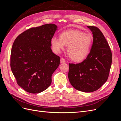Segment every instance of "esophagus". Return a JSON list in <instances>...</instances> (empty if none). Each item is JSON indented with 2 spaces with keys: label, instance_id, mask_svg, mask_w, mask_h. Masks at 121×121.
I'll return each instance as SVG.
<instances>
[{
  "label": "esophagus",
  "instance_id": "34e87169",
  "mask_svg": "<svg viewBox=\"0 0 121 121\" xmlns=\"http://www.w3.org/2000/svg\"><path fill=\"white\" fill-rule=\"evenodd\" d=\"M65 60L64 59V58H60V63H65Z\"/></svg>",
  "mask_w": 121,
  "mask_h": 121
}]
</instances>
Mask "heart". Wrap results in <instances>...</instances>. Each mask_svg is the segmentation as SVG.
<instances>
[{"label":"heart","mask_w":121,"mask_h":121,"mask_svg":"<svg viewBox=\"0 0 121 121\" xmlns=\"http://www.w3.org/2000/svg\"><path fill=\"white\" fill-rule=\"evenodd\" d=\"M93 38L91 34L78 30H69L61 33L60 38L53 37L50 44L53 52L59 53L67 47V52L73 60L81 61L89 54L92 44Z\"/></svg>","instance_id":"heart-1"}]
</instances>
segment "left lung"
<instances>
[{"label":"left lung","mask_w":121,"mask_h":121,"mask_svg":"<svg viewBox=\"0 0 121 121\" xmlns=\"http://www.w3.org/2000/svg\"><path fill=\"white\" fill-rule=\"evenodd\" d=\"M92 32L93 41L86 58L78 64L69 65L68 77L73 87L84 92L98 90L108 79L112 53L108 42L99 29L87 26Z\"/></svg>","instance_id":"left-lung-1"}]
</instances>
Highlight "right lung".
<instances>
[{
    "label": "right lung",
    "instance_id": "right-lung-1",
    "mask_svg": "<svg viewBox=\"0 0 121 121\" xmlns=\"http://www.w3.org/2000/svg\"><path fill=\"white\" fill-rule=\"evenodd\" d=\"M53 24L31 28L14 40L10 68L17 84L27 92L38 93L48 88L60 57L52 52L50 40L56 30Z\"/></svg>",
    "mask_w": 121,
    "mask_h": 121
}]
</instances>
